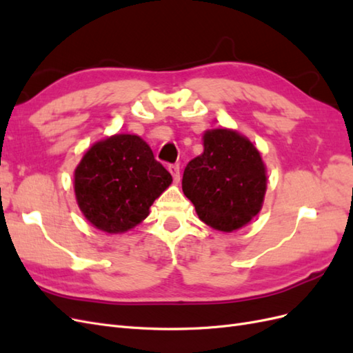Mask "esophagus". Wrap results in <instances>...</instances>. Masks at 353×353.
Here are the masks:
<instances>
[{
  "label": "esophagus",
  "mask_w": 353,
  "mask_h": 353,
  "mask_svg": "<svg viewBox=\"0 0 353 353\" xmlns=\"http://www.w3.org/2000/svg\"><path fill=\"white\" fill-rule=\"evenodd\" d=\"M169 172H170V175H172L175 183H179V178H181L179 165H170V166H169Z\"/></svg>",
  "instance_id": "obj_1"
}]
</instances>
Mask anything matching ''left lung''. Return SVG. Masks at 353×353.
<instances>
[{
  "label": "left lung",
  "instance_id": "1",
  "mask_svg": "<svg viewBox=\"0 0 353 353\" xmlns=\"http://www.w3.org/2000/svg\"><path fill=\"white\" fill-rule=\"evenodd\" d=\"M203 147L184 170V194L210 228L240 230L263 205L266 168L261 153L248 137L228 128L206 131Z\"/></svg>",
  "mask_w": 353,
  "mask_h": 353
}]
</instances>
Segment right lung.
Returning a JSON list of instances; mask_svg holds the SVG:
<instances>
[{"instance_id":"add662e5","label":"right lung","mask_w":353,"mask_h":353,"mask_svg":"<svg viewBox=\"0 0 353 353\" xmlns=\"http://www.w3.org/2000/svg\"><path fill=\"white\" fill-rule=\"evenodd\" d=\"M172 183L141 137L116 134L92 144L74 169L78 206L92 227L121 234L143 222Z\"/></svg>"}]
</instances>
